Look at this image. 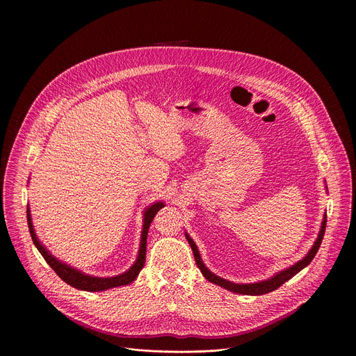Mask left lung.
<instances>
[{"label": "left lung", "instance_id": "left-lung-1", "mask_svg": "<svg viewBox=\"0 0 356 356\" xmlns=\"http://www.w3.org/2000/svg\"><path fill=\"white\" fill-rule=\"evenodd\" d=\"M327 189V186H326ZM325 229H326V213L323 215V220H322V227H321V231H319V235H317L314 244L312 245V248L309 250V252L300 259L297 261L296 264H293L291 267L289 268H284L282 271H278L277 274H274L273 277L267 278V280H263V282H257V283H247V284H239V283H234V282H229V280H225L216 274H213L207 266L203 264V261L200 258V254H199V250H197V245L195 244V241L191 238V235L188 232H184L186 235V239H188L189 245L193 251V255H195V261H196V266L199 267V270L202 271L203 277L208 280V282L216 284V286H220L225 290H229L232 293H238V294H245V296H261V294H267L270 291H274L275 289H278L282 284H284L287 280H290L291 277H294L297 273H300L303 268H306L310 263L312 259L314 258L317 250H319L321 244H322V239H323V235H325Z\"/></svg>", "mask_w": 356, "mask_h": 356}]
</instances>
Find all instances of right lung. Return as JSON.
<instances>
[{
    "mask_svg": "<svg viewBox=\"0 0 356 356\" xmlns=\"http://www.w3.org/2000/svg\"><path fill=\"white\" fill-rule=\"evenodd\" d=\"M164 208L163 202H154L147 207L143 212V229H141V239H140V250H138V255L137 259L134 261V264L131 266L125 273L114 275V277H95V275H89L82 273L81 270L70 267L69 264L63 263V261L56 258L43 244L40 242V239L37 238L34 227H33V220H31V213H30V208L27 207V223H29V231L31 235V239L34 242L35 248L39 250V252L43 255V258L46 259V263L54 270V273L58 274L65 283H67L69 286L78 289V290H83V291H104L108 289H114V287H121V286H127L129 283H133L134 280L137 278V275L140 274V271L144 267L145 263V248H147V234H148V228L149 223L153 222L156 213Z\"/></svg>",
    "mask_w": 356,
    "mask_h": 356,
    "instance_id": "right-lung-1",
    "label": "right lung"
}]
</instances>
